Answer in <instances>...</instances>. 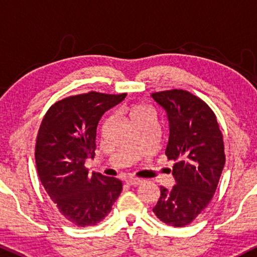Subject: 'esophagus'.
<instances>
[{
  "label": "esophagus",
  "instance_id": "34e87169",
  "mask_svg": "<svg viewBox=\"0 0 257 257\" xmlns=\"http://www.w3.org/2000/svg\"><path fill=\"white\" fill-rule=\"evenodd\" d=\"M143 181H144V180L138 179V178H129V179H126V184L132 185V186L141 185V184H143Z\"/></svg>",
  "mask_w": 257,
  "mask_h": 257
}]
</instances>
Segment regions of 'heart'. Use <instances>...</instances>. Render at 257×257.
Listing matches in <instances>:
<instances>
[{
    "mask_svg": "<svg viewBox=\"0 0 257 257\" xmlns=\"http://www.w3.org/2000/svg\"><path fill=\"white\" fill-rule=\"evenodd\" d=\"M150 110L149 108H146V107H143V106H138V107H135L134 110L132 111V117L133 118H134L135 116H139V114H141V113H145V112H149Z\"/></svg>",
    "mask_w": 257,
    "mask_h": 257,
    "instance_id": "1",
    "label": "heart"
}]
</instances>
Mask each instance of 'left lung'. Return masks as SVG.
I'll use <instances>...</instances> for the list:
<instances>
[{
	"label": "left lung",
	"mask_w": 257,
	"mask_h": 257,
	"mask_svg": "<svg viewBox=\"0 0 257 257\" xmlns=\"http://www.w3.org/2000/svg\"><path fill=\"white\" fill-rule=\"evenodd\" d=\"M151 96L167 111L170 135L166 156L175 162L172 190L161 187L153 213L174 227L190 225L209 205L225 166L222 132L214 111L187 90L156 91Z\"/></svg>",
	"instance_id": "1"
}]
</instances>
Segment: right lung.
<instances>
[{"label": "right lung", "instance_id": "obj_1", "mask_svg": "<svg viewBox=\"0 0 257 257\" xmlns=\"http://www.w3.org/2000/svg\"><path fill=\"white\" fill-rule=\"evenodd\" d=\"M126 96L99 91L58 100L44 114L36 138L38 178L58 211L72 225L94 226L104 220L122 192V181L88 173L94 158L96 128L105 111Z\"/></svg>", "mask_w": 257, "mask_h": 257}]
</instances>
